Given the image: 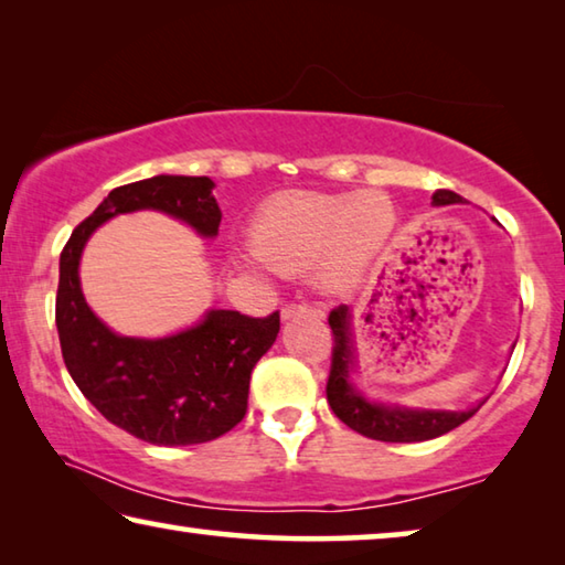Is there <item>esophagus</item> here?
Segmentation results:
<instances>
[{
  "label": "esophagus",
  "mask_w": 565,
  "mask_h": 565,
  "mask_svg": "<svg viewBox=\"0 0 565 565\" xmlns=\"http://www.w3.org/2000/svg\"><path fill=\"white\" fill-rule=\"evenodd\" d=\"M303 313H311V317H323V311L317 309V306L306 303V301H291V303H284L281 309V319H294V317H303Z\"/></svg>",
  "instance_id": "esophagus-1"
}]
</instances>
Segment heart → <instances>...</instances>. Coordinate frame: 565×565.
Masks as SVG:
<instances>
[{"mask_svg": "<svg viewBox=\"0 0 565 565\" xmlns=\"http://www.w3.org/2000/svg\"><path fill=\"white\" fill-rule=\"evenodd\" d=\"M394 224V204L379 191H284L256 214L252 248L276 271L294 274L319 262L323 281L347 286L384 248Z\"/></svg>", "mask_w": 565, "mask_h": 565, "instance_id": "obj_1", "label": "heart"}]
</instances>
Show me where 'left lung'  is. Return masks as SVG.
Listing matches in <instances>:
<instances>
[{"label": "left lung", "instance_id": "left-lung-1", "mask_svg": "<svg viewBox=\"0 0 565 565\" xmlns=\"http://www.w3.org/2000/svg\"><path fill=\"white\" fill-rule=\"evenodd\" d=\"M463 199L448 189H438L434 194L436 206L461 204ZM351 313L349 306L341 303L329 313V327L333 337L331 347V371L327 381V398L333 414L353 431L386 444H411L428 441V438L444 436L471 418L476 408L468 411H406L381 404H369L349 384V369L353 363V341L349 329Z\"/></svg>", "mask_w": 565, "mask_h": 565}]
</instances>
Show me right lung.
I'll list each match as a JSON object with an SVG mask.
<instances>
[{
    "label": "right lung",
    "mask_w": 565,
    "mask_h": 565,
    "mask_svg": "<svg viewBox=\"0 0 565 565\" xmlns=\"http://www.w3.org/2000/svg\"><path fill=\"white\" fill-rule=\"evenodd\" d=\"M209 177H151L109 191L60 256L56 331L74 384L114 426L157 446L206 444L246 416L248 379L279 333V311L254 319L209 311L169 339H127L94 317L79 289V256L94 228L137 209L181 218L214 236L222 222Z\"/></svg>",
    "instance_id": "add662e5"
}]
</instances>
